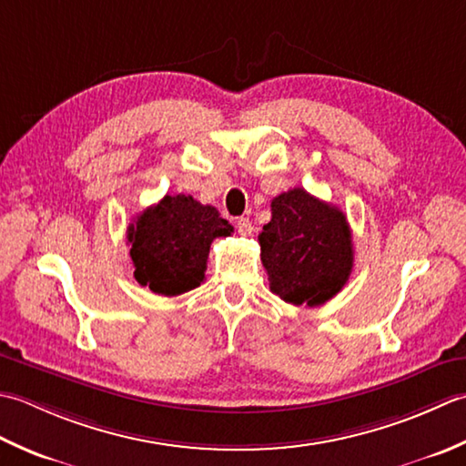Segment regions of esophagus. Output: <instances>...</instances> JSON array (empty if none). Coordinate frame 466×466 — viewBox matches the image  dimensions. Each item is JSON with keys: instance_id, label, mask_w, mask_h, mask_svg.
<instances>
[{"instance_id": "obj_1", "label": "esophagus", "mask_w": 466, "mask_h": 466, "mask_svg": "<svg viewBox=\"0 0 466 466\" xmlns=\"http://www.w3.org/2000/svg\"><path fill=\"white\" fill-rule=\"evenodd\" d=\"M237 231H239V235H251V231H253L251 221L247 219V217H241V219L237 221Z\"/></svg>"}]
</instances>
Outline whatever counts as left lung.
Here are the masks:
<instances>
[{
    "label": "left lung",
    "mask_w": 466,
    "mask_h": 466,
    "mask_svg": "<svg viewBox=\"0 0 466 466\" xmlns=\"http://www.w3.org/2000/svg\"><path fill=\"white\" fill-rule=\"evenodd\" d=\"M259 245L271 291L293 306L326 303L346 286L354 268L346 215L299 187L273 198Z\"/></svg>",
    "instance_id": "obj_1"
}]
</instances>
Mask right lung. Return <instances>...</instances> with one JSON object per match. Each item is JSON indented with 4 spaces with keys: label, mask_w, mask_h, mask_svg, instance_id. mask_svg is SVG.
<instances>
[{
    "label": "right lung",
    "mask_w": 466,
    "mask_h": 466,
    "mask_svg": "<svg viewBox=\"0 0 466 466\" xmlns=\"http://www.w3.org/2000/svg\"><path fill=\"white\" fill-rule=\"evenodd\" d=\"M233 233L229 221L191 195H167L128 225L127 241L135 279L158 296H180L205 281L207 258L217 237Z\"/></svg>",
    "instance_id": "1"
}]
</instances>
